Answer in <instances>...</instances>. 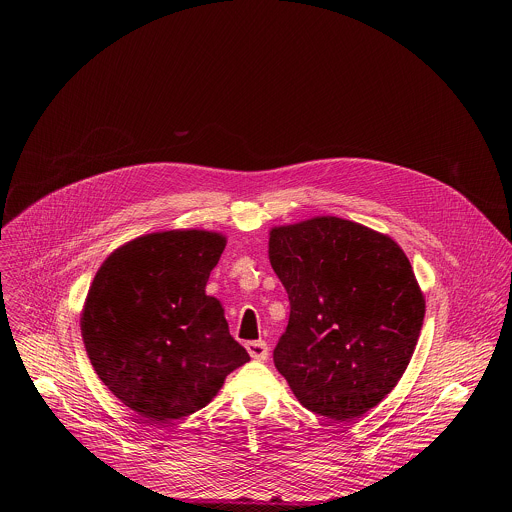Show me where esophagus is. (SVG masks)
I'll list each match as a JSON object with an SVG mask.
<instances>
[{
	"mask_svg": "<svg viewBox=\"0 0 512 512\" xmlns=\"http://www.w3.org/2000/svg\"><path fill=\"white\" fill-rule=\"evenodd\" d=\"M247 352L251 354L253 360H267L269 356V348L263 340H253V342H247Z\"/></svg>",
	"mask_w": 512,
	"mask_h": 512,
	"instance_id": "obj_1",
	"label": "esophagus"
}]
</instances>
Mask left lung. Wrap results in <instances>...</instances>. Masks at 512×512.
<instances>
[{"label":"left lung","instance_id":"8db88e82","mask_svg":"<svg viewBox=\"0 0 512 512\" xmlns=\"http://www.w3.org/2000/svg\"><path fill=\"white\" fill-rule=\"evenodd\" d=\"M269 261L291 306L273 362L298 401L334 421L379 405L401 381L425 316L403 249L364 225L314 216L273 227Z\"/></svg>","mask_w":512,"mask_h":512}]
</instances>
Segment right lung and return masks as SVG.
<instances>
[{"label": "right lung", "instance_id": "obj_1", "mask_svg": "<svg viewBox=\"0 0 512 512\" xmlns=\"http://www.w3.org/2000/svg\"><path fill=\"white\" fill-rule=\"evenodd\" d=\"M227 247L214 231L141 235L99 267L81 314L91 364L107 389L150 421L206 407L249 360L206 281Z\"/></svg>", "mask_w": 512, "mask_h": 512}]
</instances>
